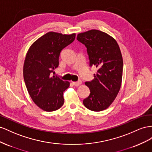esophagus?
I'll list each match as a JSON object with an SVG mask.
<instances>
[{
	"instance_id": "1",
	"label": "esophagus",
	"mask_w": 152,
	"mask_h": 152,
	"mask_svg": "<svg viewBox=\"0 0 152 152\" xmlns=\"http://www.w3.org/2000/svg\"><path fill=\"white\" fill-rule=\"evenodd\" d=\"M72 84L73 85H75L76 86H79L81 85V81H72Z\"/></svg>"
}]
</instances>
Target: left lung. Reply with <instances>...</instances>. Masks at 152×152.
<instances>
[{
	"label": "left lung",
	"instance_id": "left-lung-1",
	"mask_svg": "<svg viewBox=\"0 0 152 152\" xmlns=\"http://www.w3.org/2000/svg\"><path fill=\"white\" fill-rule=\"evenodd\" d=\"M77 40L87 49L90 66L98 68L94 79L85 82L90 94L83 104L91 111L104 110L114 101L122 84L123 59L119 46L113 37L95 29L78 34Z\"/></svg>",
	"mask_w": 152,
	"mask_h": 152
}]
</instances>
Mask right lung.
<instances>
[{"label": "right lung", "mask_w": 152, "mask_h": 152, "mask_svg": "<svg viewBox=\"0 0 152 152\" xmlns=\"http://www.w3.org/2000/svg\"><path fill=\"white\" fill-rule=\"evenodd\" d=\"M76 34L48 32L34 42L26 55L23 78L30 97L46 111H53L64 102L63 93L70 83L51 76L58 66L61 51L75 39Z\"/></svg>", "instance_id": "1"}]
</instances>
